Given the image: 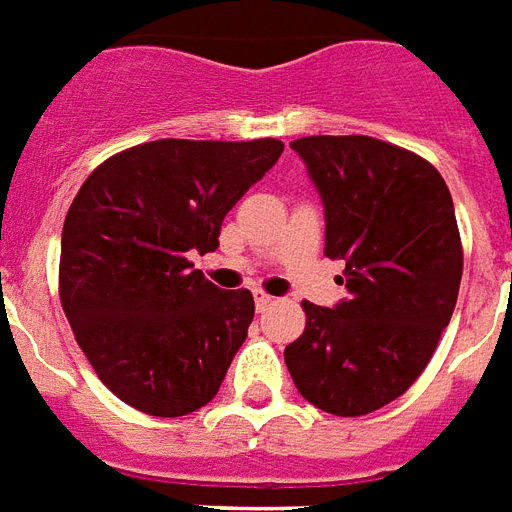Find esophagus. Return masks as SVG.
Returning a JSON list of instances; mask_svg holds the SVG:
<instances>
[{
	"label": "esophagus",
	"instance_id": "esophagus-1",
	"mask_svg": "<svg viewBox=\"0 0 512 512\" xmlns=\"http://www.w3.org/2000/svg\"><path fill=\"white\" fill-rule=\"evenodd\" d=\"M271 301H274L271 295L263 293V290H255V306H257V312H263L266 306H271Z\"/></svg>",
	"mask_w": 512,
	"mask_h": 512
}]
</instances>
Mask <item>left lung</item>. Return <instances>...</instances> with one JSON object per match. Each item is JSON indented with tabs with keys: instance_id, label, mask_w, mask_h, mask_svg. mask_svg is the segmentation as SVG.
<instances>
[{
	"instance_id": "obj_1",
	"label": "left lung",
	"mask_w": 512,
	"mask_h": 512,
	"mask_svg": "<svg viewBox=\"0 0 512 512\" xmlns=\"http://www.w3.org/2000/svg\"><path fill=\"white\" fill-rule=\"evenodd\" d=\"M325 206V255L344 260L347 298L304 301L285 363L309 404L358 418L418 380L456 309L464 271L448 184L418 154L369 135L290 143Z\"/></svg>"
}]
</instances>
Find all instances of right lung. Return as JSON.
<instances>
[{
	"mask_svg": "<svg viewBox=\"0 0 512 512\" xmlns=\"http://www.w3.org/2000/svg\"><path fill=\"white\" fill-rule=\"evenodd\" d=\"M285 151L274 138H162L89 173L64 217L59 298L75 342L124 404L179 418L214 399L255 317L189 257Z\"/></svg>",
	"mask_w": 512,
	"mask_h": 512,
	"instance_id": "obj_1",
	"label": "right lung"
}]
</instances>
